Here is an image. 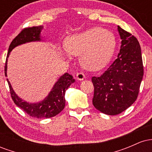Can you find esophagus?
Returning <instances> with one entry per match:
<instances>
[{
	"label": "esophagus",
	"mask_w": 152,
	"mask_h": 152,
	"mask_svg": "<svg viewBox=\"0 0 152 152\" xmlns=\"http://www.w3.org/2000/svg\"><path fill=\"white\" fill-rule=\"evenodd\" d=\"M76 78H77L78 81H83L85 78V75L82 72L78 73V74H76Z\"/></svg>",
	"instance_id": "34e87169"
}]
</instances>
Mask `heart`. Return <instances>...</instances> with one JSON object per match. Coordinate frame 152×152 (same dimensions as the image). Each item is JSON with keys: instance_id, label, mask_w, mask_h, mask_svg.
I'll return each mask as SVG.
<instances>
[{"instance_id": "b5f03b06", "label": "heart", "mask_w": 152, "mask_h": 152, "mask_svg": "<svg viewBox=\"0 0 152 152\" xmlns=\"http://www.w3.org/2000/svg\"><path fill=\"white\" fill-rule=\"evenodd\" d=\"M64 56L80 57L81 65L90 71L103 69L110 61L115 47L114 34L102 28L96 27L72 34L66 38Z\"/></svg>"}]
</instances>
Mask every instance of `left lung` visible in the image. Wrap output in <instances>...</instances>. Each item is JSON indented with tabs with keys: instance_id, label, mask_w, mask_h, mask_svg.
I'll list each match as a JSON object with an SVG mask.
<instances>
[{
	"instance_id": "obj_1",
	"label": "left lung",
	"mask_w": 152,
	"mask_h": 152,
	"mask_svg": "<svg viewBox=\"0 0 152 152\" xmlns=\"http://www.w3.org/2000/svg\"><path fill=\"white\" fill-rule=\"evenodd\" d=\"M121 39L118 58L99 77H92L93 105L102 113L121 114L137 100L144 69L141 47L137 39L117 26Z\"/></svg>"
}]
</instances>
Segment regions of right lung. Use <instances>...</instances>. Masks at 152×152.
<instances>
[{
  "mask_svg": "<svg viewBox=\"0 0 152 152\" xmlns=\"http://www.w3.org/2000/svg\"><path fill=\"white\" fill-rule=\"evenodd\" d=\"M43 26H34L23 29L18 36L13 40L10 44L5 66V76L7 77L8 58L11 50L20 45L30 42H41L45 41L41 36ZM10 88V94L15 105L23 109L29 116L38 118H47L53 117L58 114L65 107V92L69 87L75 82L71 75L66 73L58 78L54 83L51 90L43 100L36 103H31L19 97L13 90L10 81L7 78Z\"/></svg>",
  "mask_w": 152,
  "mask_h": 152,
  "instance_id": "right-lung-1",
  "label": "right lung"
}]
</instances>
